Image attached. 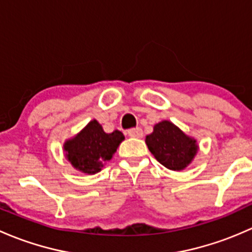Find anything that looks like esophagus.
Instances as JSON below:
<instances>
[{
    "label": "esophagus",
    "instance_id": "1",
    "mask_svg": "<svg viewBox=\"0 0 252 252\" xmlns=\"http://www.w3.org/2000/svg\"><path fill=\"white\" fill-rule=\"evenodd\" d=\"M128 135L130 138H142L144 133H142L141 128H131L128 130Z\"/></svg>",
    "mask_w": 252,
    "mask_h": 252
}]
</instances>
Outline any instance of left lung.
I'll return each mask as SVG.
<instances>
[{
    "mask_svg": "<svg viewBox=\"0 0 252 252\" xmlns=\"http://www.w3.org/2000/svg\"><path fill=\"white\" fill-rule=\"evenodd\" d=\"M145 142L162 166L177 172L187 168L199 151L196 139L187 135L169 121L155 124L154 131L146 135Z\"/></svg>",
    "mask_w": 252,
    "mask_h": 252,
    "instance_id": "left-lung-1",
    "label": "left lung"
}]
</instances>
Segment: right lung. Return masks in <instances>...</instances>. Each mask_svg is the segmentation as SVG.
<instances>
[{"instance_id":"right-lung-1","label":"right lung","mask_w":252,"mask_h":252,"mask_svg":"<svg viewBox=\"0 0 252 252\" xmlns=\"http://www.w3.org/2000/svg\"><path fill=\"white\" fill-rule=\"evenodd\" d=\"M123 140L122 131L106 133L102 126L93 119L78 134L64 141L63 152L73 168L81 173L96 174L111 161Z\"/></svg>"}]
</instances>
